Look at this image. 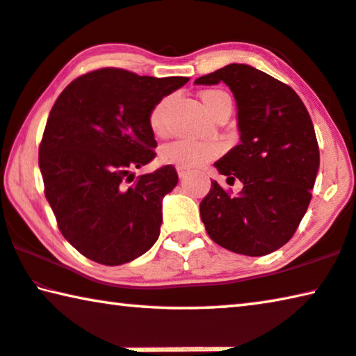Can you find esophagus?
Masks as SVG:
<instances>
[{
    "label": "esophagus",
    "mask_w": 356,
    "mask_h": 356,
    "mask_svg": "<svg viewBox=\"0 0 356 356\" xmlns=\"http://www.w3.org/2000/svg\"><path fill=\"white\" fill-rule=\"evenodd\" d=\"M177 172H178V177H179V178H186V177H188V175H189L188 168H183V167H178Z\"/></svg>",
    "instance_id": "obj_1"
}]
</instances>
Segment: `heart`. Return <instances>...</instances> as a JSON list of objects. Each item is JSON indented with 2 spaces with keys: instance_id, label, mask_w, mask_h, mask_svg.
<instances>
[{
  "instance_id": "1",
  "label": "heart",
  "mask_w": 356,
  "mask_h": 356,
  "mask_svg": "<svg viewBox=\"0 0 356 356\" xmlns=\"http://www.w3.org/2000/svg\"><path fill=\"white\" fill-rule=\"evenodd\" d=\"M202 102H204L205 108L209 109L210 114H215V111L220 106L222 100H226L227 94L222 90L210 89L204 90L200 94ZM168 105V98H162L152 106L149 113V125L152 132L156 135L163 134V119H165V109ZM221 154V146L213 141H191V140H177L168 143L162 147L161 157L163 162L173 163L177 167L183 168H197L204 165L216 156Z\"/></svg>"
}]
</instances>
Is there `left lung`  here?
I'll return each instance as SVG.
<instances>
[{
    "mask_svg": "<svg viewBox=\"0 0 356 356\" xmlns=\"http://www.w3.org/2000/svg\"><path fill=\"white\" fill-rule=\"evenodd\" d=\"M224 83L237 103L240 145L215 162L238 195L211 181L200 218L213 242L234 253L264 256L282 248L310 204L320 151L307 108L291 87L245 63H231L194 81Z\"/></svg>",
    "mask_w": 356,
    "mask_h": 356,
    "instance_id": "left-lung-1",
    "label": "left lung"
}]
</instances>
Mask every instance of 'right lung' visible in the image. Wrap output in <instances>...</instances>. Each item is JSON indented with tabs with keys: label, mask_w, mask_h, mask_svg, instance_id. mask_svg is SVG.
Masks as SVG:
<instances>
[{
	"label": "right lung",
	"mask_w": 356,
	"mask_h": 356,
	"mask_svg": "<svg viewBox=\"0 0 356 356\" xmlns=\"http://www.w3.org/2000/svg\"><path fill=\"white\" fill-rule=\"evenodd\" d=\"M189 78L121 68L79 76L54 103L40 146L44 194L63 237L86 258L121 266L159 238L173 165L136 177L156 157L149 113ZM132 182V185H129Z\"/></svg>",
	"instance_id": "obj_1"
}]
</instances>
